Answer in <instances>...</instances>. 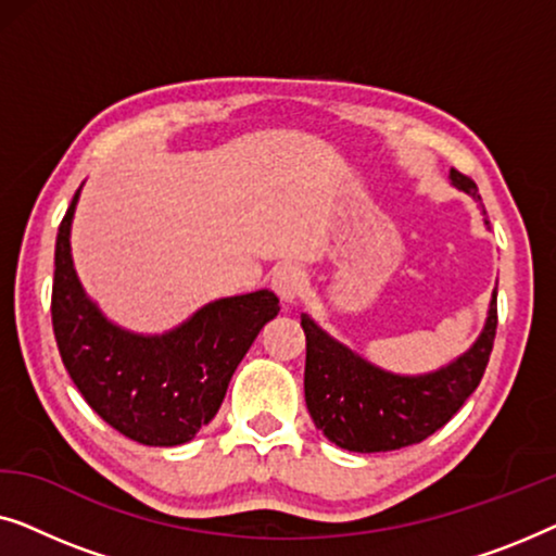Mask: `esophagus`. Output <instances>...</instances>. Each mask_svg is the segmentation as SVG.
<instances>
[{"label":"esophagus","mask_w":556,"mask_h":556,"mask_svg":"<svg viewBox=\"0 0 556 556\" xmlns=\"http://www.w3.org/2000/svg\"><path fill=\"white\" fill-rule=\"evenodd\" d=\"M273 291L278 293V299L286 303V306H291V303L299 301V295L303 291V273L295 268V265H280L273 273V280H270Z\"/></svg>","instance_id":"esophagus-1"}]
</instances>
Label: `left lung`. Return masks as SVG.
Returning a JSON list of instances; mask_svg holds the SVG:
<instances>
[{"label": "left lung", "mask_w": 556, "mask_h": 556, "mask_svg": "<svg viewBox=\"0 0 556 556\" xmlns=\"http://www.w3.org/2000/svg\"><path fill=\"white\" fill-rule=\"evenodd\" d=\"M447 179L481 202L478 187L460 172L451 169ZM483 225L489 227V219ZM301 326L306 331L303 392L316 428L352 453L400 451L443 428L481 382L496 337V288L473 344L445 367L425 375L377 367L333 339L308 314H301Z\"/></svg>", "instance_id": "left-lung-1"}]
</instances>
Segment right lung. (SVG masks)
Wrapping results in <instances>:
<instances>
[{"instance_id":"right-lung-1","label":"right lung","mask_w":556,"mask_h":556,"mask_svg":"<svg viewBox=\"0 0 556 556\" xmlns=\"http://www.w3.org/2000/svg\"><path fill=\"white\" fill-rule=\"evenodd\" d=\"M80 189L60 223L52 280V329L67 375L121 435L154 447L189 443L217 415L257 333L278 316V295L255 291L210 301L164 333L124 329L98 308L73 265Z\"/></svg>"}]
</instances>
